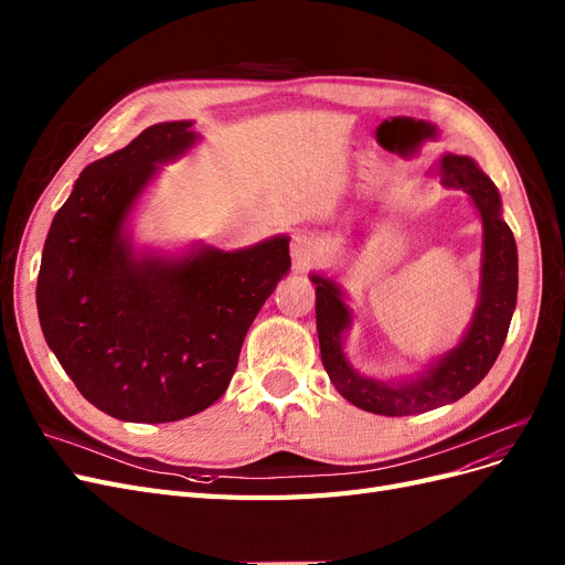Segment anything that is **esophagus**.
I'll return each mask as SVG.
<instances>
[{"instance_id":"esophagus-1","label":"esophagus","mask_w":565,"mask_h":565,"mask_svg":"<svg viewBox=\"0 0 565 565\" xmlns=\"http://www.w3.org/2000/svg\"><path fill=\"white\" fill-rule=\"evenodd\" d=\"M322 254V243L309 231H299L292 237V259L297 264H311Z\"/></svg>"}]
</instances>
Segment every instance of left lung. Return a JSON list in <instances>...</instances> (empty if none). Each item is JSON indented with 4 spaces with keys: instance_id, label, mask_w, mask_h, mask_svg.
<instances>
[{
    "instance_id": "1",
    "label": "left lung",
    "mask_w": 565,
    "mask_h": 565,
    "mask_svg": "<svg viewBox=\"0 0 565 565\" xmlns=\"http://www.w3.org/2000/svg\"><path fill=\"white\" fill-rule=\"evenodd\" d=\"M443 185L465 191L483 221V282L481 303L467 337L424 374L403 386L361 377L347 363L341 334L349 328L351 313L339 297L334 282L316 278V324L320 358L337 391L355 407L374 415L403 417L455 403L481 382L498 361L516 309L519 252L514 233L502 221L500 193L494 183L465 156H446L438 164Z\"/></svg>"
}]
</instances>
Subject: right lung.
Wrapping results in <instances>:
<instances>
[{
  "label": "right lung",
  "mask_w": 565,
  "mask_h": 565,
  "mask_svg": "<svg viewBox=\"0 0 565 565\" xmlns=\"http://www.w3.org/2000/svg\"><path fill=\"white\" fill-rule=\"evenodd\" d=\"M191 122L141 131L79 174L49 228L38 311L79 393L125 422H177L226 391L245 334L289 268V241L181 262L136 259L122 237L156 164L191 148Z\"/></svg>",
  "instance_id": "add662e5"
}]
</instances>
